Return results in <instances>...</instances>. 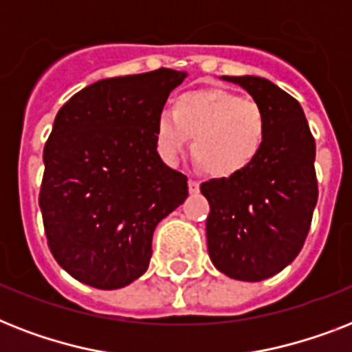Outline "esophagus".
<instances>
[{
  "instance_id": "esophagus-1",
  "label": "esophagus",
  "mask_w": 352,
  "mask_h": 352,
  "mask_svg": "<svg viewBox=\"0 0 352 352\" xmlns=\"http://www.w3.org/2000/svg\"><path fill=\"white\" fill-rule=\"evenodd\" d=\"M199 184H201V182H199L197 179H190V181H188V190H190V193H197Z\"/></svg>"
}]
</instances>
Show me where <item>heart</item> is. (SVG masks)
Here are the masks:
<instances>
[{"label":"heart","instance_id":"b5f03b06","mask_svg":"<svg viewBox=\"0 0 352 352\" xmlns=\"http://www.w3.org/2000/svg\"><path fill=\"white\" fill-rule=\"evenodd\" d=\"M192 153L208 175H239L254 164L267 138V117L261 106L225 89L182 93L173 113L162 111L155 122V140L162 159L175 164Z\"/></svg>","mask_w":352,"mask_h":352}]
</instances>
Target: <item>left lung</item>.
<instances>
[{
	"label": "left lung",
	"mask_w": 352,
	"mask_h": 352,
	"mask_svg": "<svg viewBox=\"0 0 352 352\" xmlns=\"http://www.w3.org/2000/svg\"><path fill=\"white\" fill-rule=\"evenodd\" d=\"M248 91L267 117V138L250 168L210 179L208 254L214 267L239 281L281 272L303 248L318 203L316 144L300 102L259 76H223Z\"/></svg>",
	"instance_id": "1"
}]
</instances>
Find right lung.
Segmentation results:
<instances>
[{"instance_id":"add662e5","label":"right lung","mask_w":352,"mask_h":352,"mask_svg":"<svg viewBox=\"0 0 352 352\" xmlns=\"http://www.w3.org/2000/svg\"><path fill=\"white\" fill-rule=\"evenodd\" d=\"M186 73L98 80L58 111L43 148L40 208L58 265L95 289L148 270L155 226L188 197V177L157 153L155 122Z\"/></svg>"}]
</instances>
